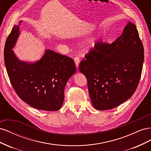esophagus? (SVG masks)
Returning <instances> with one entry per match:
<instances>
[{
    "instance_id": "34e87169",
    "label": "esophagus",
    "mask_w": 151,
    "mask_h": 151,
    "mask_svg": "<svg viewBox=\"0 0 151 151\" xmlns=\"http://www.w3.org/2000/svg\"><path fill=\"white\" fill-rule=\"evenodd\" d=\"M74 62H75V64L76 65V67L77 68L79 67V63H80V60H79V58L78 57H76L74 58Z\"/></svg>"
}]
</instances>
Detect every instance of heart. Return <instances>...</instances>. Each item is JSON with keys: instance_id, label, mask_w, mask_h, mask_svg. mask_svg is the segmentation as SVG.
Segmentation results:
<instances>
[{"instance_id": "obj_1", "label": "heart", "mask_w": 151, "mask_h": 151, "mask_svg": "<svg viewBox=\"0 0 151 151\" xmlns=\"http://www.w3.org/2000/svg\"><path fill=\"white\" fill-rule=\"evenodd\" d=\"M93 42H94V41H93V42H92V45L93 44Z\"/></svg>"}]
</instances>
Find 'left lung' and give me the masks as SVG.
<instances>
[{
	"label": "left lung",
	"mask_w": 151,
	"mask_h": 151,
	"mask_svg": "<svg viewBox=\"0 0 151 151\" xmlns=\"http://www.w3.org/2000/svg\"><path fill=\"white\" fill-rule=\"evenodd\" d=\"M144 53L136 26L130 22L111 44L101 42L95 44L79 67L88 80L94 108H114L133 95L140 79Z\"/></svg>",
	"instance_id": "1"
}]
</instances>
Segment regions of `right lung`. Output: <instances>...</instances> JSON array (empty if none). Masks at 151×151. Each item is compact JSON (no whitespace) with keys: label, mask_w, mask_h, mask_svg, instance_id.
Instances as JSON below:
<instances>
[{"label":"right lung","mask_w":151,"mask_h":151,"mask_svg":"<svg viewBox=\"0 0 151 151\" xmlns=\"http://www.w3.org/2000/svg\"><path fill=\"white\" fill-rule=\"evenodd\" d=\"M21 22L14 26L4 47V62L11 83L18 96L31 107L57 111L63 103L67 81L76 71L74 61L48 49L38 61L20 60L12 48L19 36Z\"/></svg>","instance_id":"1"}]
</instances>
